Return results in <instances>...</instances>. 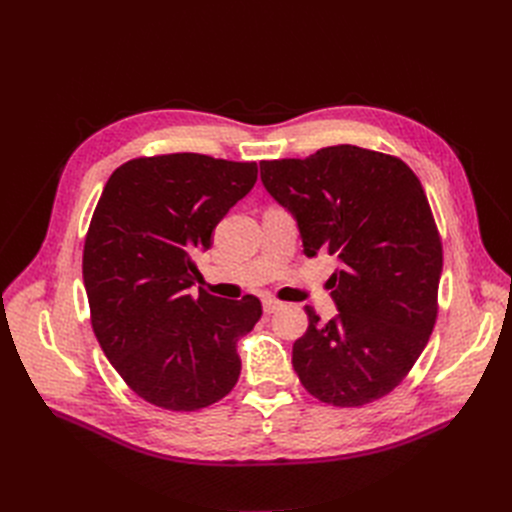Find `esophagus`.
I'll list each match as a JSON object with an SVG mask.
<instances>
[{"instance_id":"1","label":"esophagus","mask_w":512,"mask_h":512,"mask_svg":"<svg viewBox=\"0 0 512 512\" xmlns=\"http://www.w3.org/2000/svg\"><path fill=\"white\" fill-rule=\"evenodd\" d=\"M262 309H265V314H275L277 309H282V301L265 299V301H262Z\"/></svg>"}]
</instances>
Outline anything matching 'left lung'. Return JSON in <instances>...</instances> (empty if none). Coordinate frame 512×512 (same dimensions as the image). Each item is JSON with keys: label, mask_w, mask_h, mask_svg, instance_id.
<instances>
[{"label": "left lung", "mask_w": 512, "mask_h": 512, "mask_svg": "<svg viewBox=\"0 0 512 512\" xmlns=\"http://www.w3.org/2000/svg\"><path fill=\"white\" fill-rule=\"evenodd\" d=\"M265 190L297 222L307 258L333 256L337 314L307 331L292 367L324 404L356 408L391 393L438 316L442 243L421 181L393 156L354 145L260 162Z\"/></svg>", "instance_id": "left-lung-1"}]
</instances>
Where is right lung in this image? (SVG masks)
I'll return each mask as SVG.
<instances>
[{"label": "right lung", "mask_w": 512, "mask_h": 512, "mask_svg": "<svg viewBox=\"0 0 512 512\" xmlns=\"http://www.w3.org/2000/svg\"><path fill=\"white\" fill-rule=\"evenodd\" d=\"M256 162L170 153L121 164L91 218L83 282L106 359L149 404L192 412L226 397L241 374L237 339L262 305L192 292V256L254 188Z\"/></svg>", "instance_id": "1"}]
</instances>
